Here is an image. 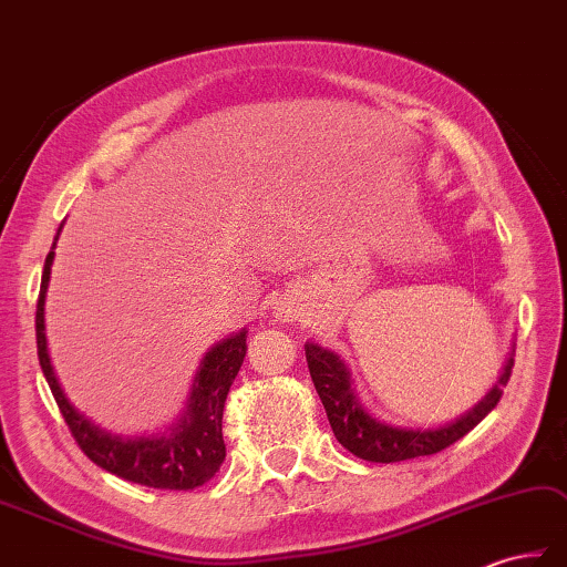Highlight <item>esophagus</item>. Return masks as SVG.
<instances>
[{
	"label": "esophagus",
	"instance_id": "obj_1",
	"mask_svg": "<svg viewBox=\"0 0 567 567\" xmlns=\"http://www.w3.org/2000/svg\"><path fill=\"white\" fill-rule=\"evenodd\" d=\"M276 318L284 320V322L296 318V303L291 298H284V300H279V303H276Z\"/></svg>",
	"mask_w": 567,
	"mask_h": 567
}]
</instances>
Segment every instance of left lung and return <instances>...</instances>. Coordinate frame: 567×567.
<instances>
[{"mask_svg":"<svg viewBox=\"0 0 567 567\" xmlns=\"http://www.w3.org/2000/svg\"><path fill=\"white\" fill-rule=\"evenodd\" d=\"M306 359L310 379L316 383L337 442L354 456L373 463H395L417 456H432L458 442V439H463L473 426L487 417V412H493L514 367V359H509L493 390L456 422L439 426V430H400V426L379 422L361 408L359 398L354 395V388H351L344 361L334 351L308 342Z\"/></svg>","mask_w":567,"mask_h":567,"instance_id":"obj_1","label":"left lung"}]
</instances>
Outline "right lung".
<instances>
[{
  "instance_id": "1",
  "label": "right lung",
  "mask_w": 567,
  "mask_h": 567,
  "mask_svg": "<svg viewBox=\"0 0 567 567\" xmlns=\"http://www.w3.org/2000/svg\"><path fill=\"white\" fill-rule=\"evenodd\" d=\"M53 257L55 251H48L41 279V293H38L35 344L38 361H41L50 393H53L74 442H78V446L84 451V456L94 461L99 468L118 475L128 483L157 489H194L208 483L210 477L220 471V463L225 461L223 408L235 375L240 371L243 359L247 354V332L243 330L230 339H223L218 347H213L208 351L204 367L196 373V383L192 390V398H188L184 417L172 426L169 434L137 439L113 436L99 430L90 420H84L82 414L70 405L55 379L53 367H50L43 303Z\"/></svg>"
}]
</instances>
